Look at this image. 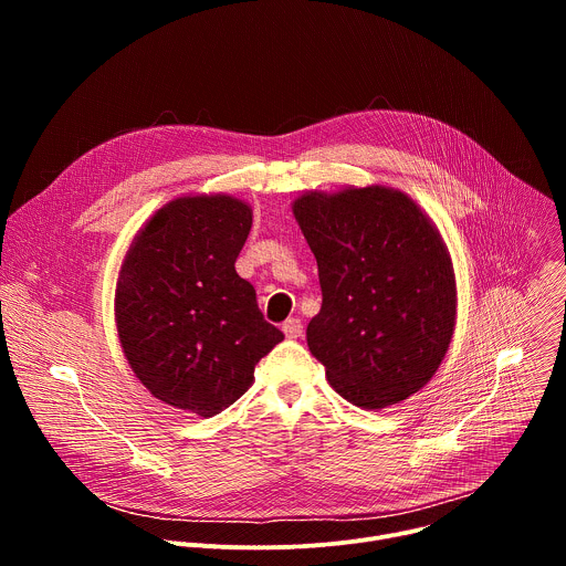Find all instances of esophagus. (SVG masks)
Instances as JSON below:
<instances>
[{
  "mask_svg": "<svg viewBox=\"0 0 566 566\" xmlns=\"http://www.w3.org/2000/svg\"><path fill=\"white\" fill-rule=\"evenodd\" d=\"M282 332L286 338H300L302 336V322L300 317H289L284 325H282Z\"/></svg>",
  "mask_w": 566,
  "mask_h": 566,
  "instance_id": "obj_1",
  "label": "esophagus"
}]
</instances>
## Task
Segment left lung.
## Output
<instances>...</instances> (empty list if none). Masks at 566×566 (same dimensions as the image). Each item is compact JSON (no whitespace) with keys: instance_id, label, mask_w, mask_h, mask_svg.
Here are the masks:
<instances>
[{"instance_id":"8db88e82","label":"left lung","mask_w":566,"mask_h":566,"mask_svg":"<svg viewBox=\"0 0 566 566\" xmlns=\"http://www.w3.org/2000/svg\"><path fill=\"white\" fill-rule=\"evenodd\" d=\"M293 214L322 289L306 343L332 387L365 410L419 391L454 332V273L439 230L410 197L380 186L311 192Z\"/></svg>"}]
</instances>
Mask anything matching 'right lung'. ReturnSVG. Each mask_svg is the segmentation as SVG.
Returning <instances> with one entry per match:
<instances>
[{
  "mask_svg": "<svg viewBox=\"0 0 566 566\" xmlns=\"http://www.w3.org/2000/svg\"><path fill=\"white\" fill-rule=\"evenodd\" d=\"M251 223V208L226 195L175 199L138 232L118 277V336L136 378L203 419L232 406L284 340L234 271Z\"/></svg>",
  "mask_w": 566,
  "mask_h": 566,
  "instance_id": "1",
  "label": "right lung"
}]
</instances>
